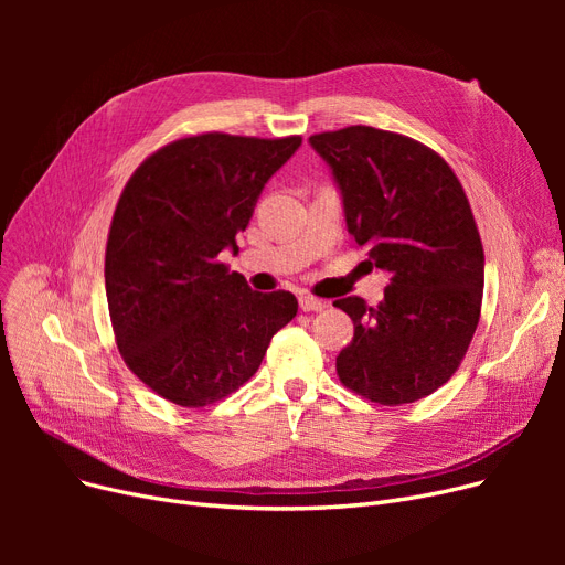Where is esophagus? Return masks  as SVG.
I'll use <instances>...</instances> for the list:
<instances>
[{
	"mask_svg": "<svg viewBox=\"0 0 565 565\" xmlns=\"http://www.w3.org/2000/svg\"><path fill=\"white\" fill-rule=\"evenodd\" d=\"M324 305L322 300H318V298H311V295H300V309L302 311H322Z\"/></svg>",
	"mask_w": 565,
	"mask_h": 565,
	"instance_id": "obj_1",
	"label": "esophagus"
}]
</instances>
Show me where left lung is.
Here are the masks:
<instances>
[{
    "label": "left lung",
    "mask_w": 565,
    "mask_h": 565,
    "mask_svg": "<svg viewBox=\"0 0 565 565\" xmlns=\"http://www.w3.org/2000/svg\"><path fill=\"white\" fill-rule=\"evenodd\" d=\"M330 167L348 233L387 273L384 300H337L354 337L337 358L348 390L380 405L430 396L460 366L483 298V245L451 167L409 137L369 126L309 137Z\"/></svg>",
    "instance_id": "8db88e82"
}]
</instances>
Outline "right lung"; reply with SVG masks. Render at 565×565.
I'll use <instances>...</instances> for the list:
<instances>
[{"label": "right lung", "instance_id": "obj_1", "mask_svg": "<svg viewBox=\"0 0 565 565\" xmlns=\"http://www.w3.org/2000/svg\"><path fill=\"white\" fill-rule=\"evenodd\" d=\"M302 137L207 132L178 139L128 181L111 220L105 290L130 371L162 398L203 407L245 384L298 313L292 292H256L228 273L265 183Z\"/></svg>", "mask_w": 565, "mask_h": 565}]
</instances>
